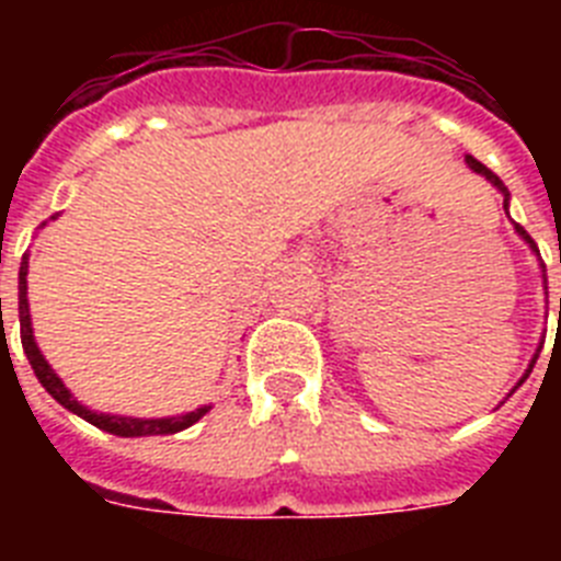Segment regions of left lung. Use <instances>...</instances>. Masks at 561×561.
Instances as JSON below:
<instances>
[{"label":"left lung","mask_w":561,"mask_h":561,"mask_svg":"<svg viewBox=\"0 0 561 561\" xmlns=\"http://www.w3.org/2000/svg\"><path fill=\"white\" fill-rule=\"evenodd\" d=\"M466 165H469L471 171H478L480 178H486L489 183H492V186L497 188V192L504 194V209H510V192H506V186H504V183H501V178H497L495 171H489L486 165H483V162H478V160H474V157H469V153H466ZM515 232H518V236H522L524 241H527V244H530V250H533V253L539 255V247H536V241H533V238L527 236V229H524L522 224H515ZM541 267H545V264H541ZM559 323H561V299H559ZM539 352H541V346H539V350H536V355H533L530 367H527V373H524V378H527V375L533 373V364H536V358H539ZM524 378H522V381H518V383H515V387H522V383H524Z\"/></svg>","instance_id":"left-lung-1"}]
</instances>
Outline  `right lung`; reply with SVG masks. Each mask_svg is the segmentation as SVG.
<instances>
[{"instance_id": "1", "label": "right lung", "mask_w": 561, "mask_h": 561, "mask_svg": "<svg viewBox=\"0 0 561 561\" xmlns=\"http://www.w3.org/2000/svg\"><path fill=\"white\" fill-rule=\"evenodd\" d=\"M46 227V224H43ZM28 259L22 255L20 267V337L22 350H25V358H28L31 369L37 375V381L46 387V392L55 401H60L66 410H72L81 419H87L90 425L107 431V434L116 436H162V434H178V431H186L192 427L197 419H203L209 413V404L192 410V413H183V416H165V419H134V416H113V413H99V410L83 408L81 401L75 399L72 392L66 390V383L57 378V373L48 367V360L43 358L37 341H34V329H31V314H28Z\"/></svg>"}]
</instances>
